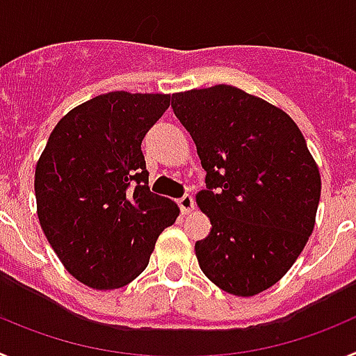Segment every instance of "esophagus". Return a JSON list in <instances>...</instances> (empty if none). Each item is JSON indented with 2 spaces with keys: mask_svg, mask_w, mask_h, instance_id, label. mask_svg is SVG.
<instances>
[{
  "mask_svg": "<svg viewBox=\"0 0 356 356\" xmlns=\"http://www.w3.org/2000/svg\"><path fill=\"white\" fill-rule=\"evenodd\" d=\"M178 207H180L181 213H188V212H193L194 209V200L191 194H184V196L178 200Z\"/></svg>",
  "mask_w": 356,
  "mask_h": 356,
  "instance_id": "obj_1",
  "label": "esophagus"
}]
</instances>
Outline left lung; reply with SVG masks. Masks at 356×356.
Returning <instances> with one entry per match:
<instances>
[{
	"label": "left lung",
	"mask_w": 356,
	"mask_h": 356,
	"mask_svg": "<svg viewBox=\"0 0 356 356\" xmlns=\"http://www.w3.org/2000/svg\"><path fill=\"white\" fill-rule=\"evenodd\" d=\"M171 106L207 171L196 197L212 222L194 246L201 271L229 294H259L291 269L316 222L321 176L303 134L232 85L172 94Z\"/></svg>",
	"instance_id": "left-lung-1"
}]
</instances>
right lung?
<instances>
[{
	"mask_svg": "<svg viewBox=\"0 0 356 356\" xmlns=\"http://www.w3.org/2000/svg\"><path fill=\"white\" fill-rule=\"evenodd\" d=\"M168 94L108 92L58 121L37 162V213L60 262L92 289L124 287L180 213L147 187L140 144Z\"/></svg>",
	"mask_w": 356,
	"mask_h": 356,
	"instance_id": "obj_1",
	"label": "right lung"
}]
</instances>
